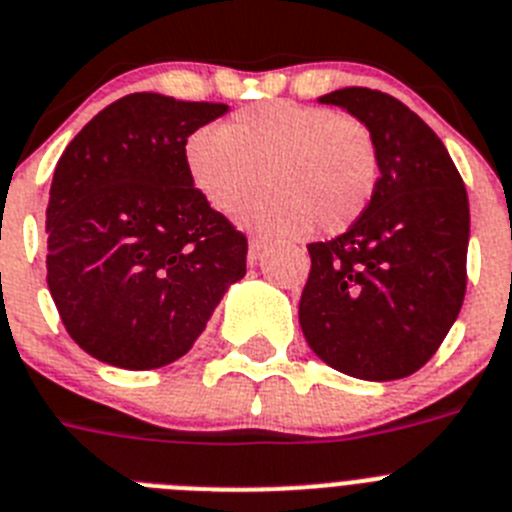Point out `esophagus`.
Listing matches in <instances>:
<instances>
[{
    "label": "esophagus",
    "mask_w": 512,
    "mask_h": 512,
    "mask_svg": "<svg viewBox=\"0 0 512 512\" xmlns=\"http://www.w3.org/2000/svg\"><path fill=\"white\" fill-rule=\"evenodd\" d=\"M268 247V237H262V234H252L250 237V262L260 260V255Z\"/></svg>",
    "instance_id": "obj_1"
}]
</instances>
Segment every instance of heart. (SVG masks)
Wrapping results in <instances>:
<instances>
[{
  "mask_svg": "<svg viewBox=\"0 0 512 512\" xmlns=\"http://www.w3.org/2000/svg\"><path fill=\"white\" fill-rule=\"evenodd\" d=\"M185 170L216 211H234L262 182L273 185L239 211L250 226L327 234L353 226L379 188V151L361 121L322 105L270 100L239 110L224 128L185 141Z\"/></svg>",
  "mask_w": 512,
  "mask_h": 512,
  "instance_id": "obj_1",
  "label": "heart"
}]
</instances>
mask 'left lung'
<instances>
[{"instance_id": "1", "label": "left lung", "mask_w": 512, "mask_h": 512, "mask_svg": "<svg viewBox=\"0 0 512 512\" xmlns=\"http://www.w3.org/2000/svg\"><path fill=\"white\" fill-rule=\"evenodd\" d=\"M371 131L379 188L345 234L309 244L299 304L309 348L335 371L394 381L441 348L466 293L469 198L433 128L397 97L345 87L319 97Z\"/></svg>"}]
</instances>
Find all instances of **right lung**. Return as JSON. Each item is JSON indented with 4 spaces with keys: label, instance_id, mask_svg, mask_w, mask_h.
Returning a JSON list of instances; mask_svg holds the SVG:
<instances>
[{
    "label": "right lung",
    "instance_id": "right-lung-1",
    "mask_svg": "<svg viewBox=\"0 0 512 512\" xmlns=\"http://www.w3.org/2000/svg\"><path fill=\"white\" fill-rule=\"evenodd\" d=\"M229 110L157 92L115 100L61 154L46 208L48 291L97 361H177L247 273V237L193 188L185 141Z\"/></svg>",
    "mask_w": 512,
    "mask_h": 512
}]
</instances>
